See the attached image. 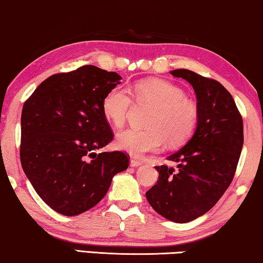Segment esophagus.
I'll return each instance as SVG.
<instances>
[{
    "label": "esophagus",
    "mask_w": 263,
    "mask_h": 263,
    "mask_svg": "<svg viewBox=\"0 0 263 263\" xmlns=\"http://www.w3.org/2000/svg\"><path fill=\"white\" fill-rule=\"evenodd\" d=\"M140 165H142V163L140 160H136V159H130V166L132 167H138Z\"/></svg>",
    "instance_id": "1"
}]
</instances>
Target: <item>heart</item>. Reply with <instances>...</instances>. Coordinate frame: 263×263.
I'll list each match as a JSON object with an SVG mask.
<instances>
[{
	"mask_svg": "<svg viewBox=\"0 0 263 263\" xmlns=\"http://www.w3.org/2000/svg\"><path fill=\"white\" fill-rule=\"evenodd\" d=\"M133 102L152 106L147 128H128L116 136V146L133 157L159 151L166 141L170 146L182 145L195 132L199 121L196 103L170 81L148 79L136 81L128 89H110L102 102L104 116L115 127H122Z\"/></svg>",
	"mask_w": 263,
	"mask_h": 263,
	"instance_id": "obj_1",
	"label": "heart"
}]
</instances>
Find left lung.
<instances>
[{
    "instance_id": "8db88e82",
    "label": "left lung",
    "mask_w": 263,
    "mask_h": 263,
    "mask_svg": "<svg viewBox=\"0 0 263 263\" xmlns=\"http://www.w3.org/2000/svg\"><path fill=\"white\" fill-rule=\"evenodd\" d=\"M171 74L193 86L199 121L185 146L167 157L177 167L156 166L159 179L146 197L161 217L183 224L207 213L231 184L243 147V120L220 82L188 69Z\"/></svg>"
}]
</instances>
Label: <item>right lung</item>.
Returning a JSON list of instances; mask_svg holds the SVG:
<instances>
[{
    "label": "right lung",
    "mask_w": 263,
    "mask_h": 263,
    "mask_svg": "<svg viewBox=\"0 0 263 263\" xmlns=\"http://www.w3.org/2000/svg\"><path fill=\"white\" fill-rule=\"evenodd\" d=\"M121 77L96 66L51 75L35 88L21 114L20 160L42 200L73 217L105 196L112 177L129 165L127 154L96 153L114 134L102 110Z\"/></svg>",
    "instance_id": "1"
}]
</instances>
